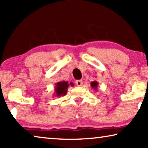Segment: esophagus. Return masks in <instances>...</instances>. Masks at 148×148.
<instances>
[{"label": "esophagus", "instance_id": "esophagus-1", "mask_svg": "<svg viewBox=\"0 0 148 148\" xmlns=\"http://www.w3.org/2000/svg\"><path fill=\"white\" fill-rule=\"evenodd\" d=\"M76 84L77 86H82L83 84V82H82V80H76Z\"/></svg>", "mask_w": 148, "mask_h": 148}]
</instances>
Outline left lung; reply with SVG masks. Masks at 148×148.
<instances>
[{
  "label": "left lung",
  "mask_w": 148,
  "mask_h": 148,
  "mask_svg": "<svg viewBox=\"0 0 148 148\" xmlns=\"http://www.w3.org/2000/svg\"><path fill=\"white\" fill-rule=\"evenodd\" d=\"M98 85H99V83L97 82V81H94V82H92L91 84V87L93 89L96 90L97 88H98Z\"/></svg>",
  "instance_id": "left-lung-1"
}]
</instances>
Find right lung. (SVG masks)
<instances>
[{"instance_id":"obj_1","label":"right lung","mask_w":148,"mask_h":148,"mask_svg":"<svg viewBox=\"0 0 148 148\" xmlns=\"http://www.w3.org/2000/svg\"><path fill=\"white\" fill-rule=\"evenodd\" d=\"M69 86H73L74 84L71 83L69 84L68 82L65 81H61L59 82H57L56 84V87H55V94L56 97H59L61 96H64L66 95L67 89Z\"/></svg>"}]
</instances>
